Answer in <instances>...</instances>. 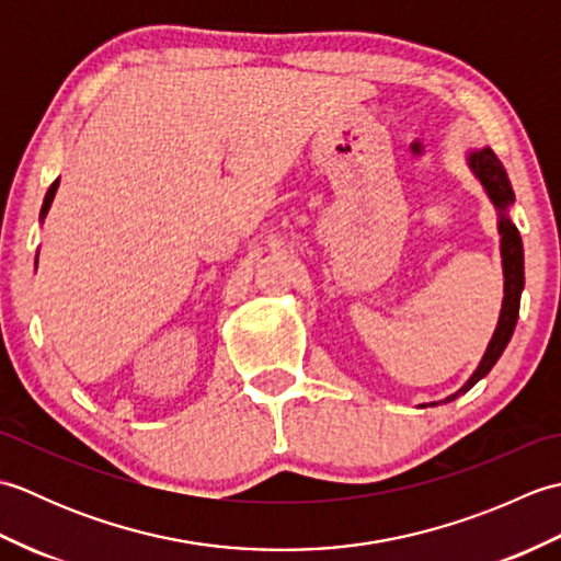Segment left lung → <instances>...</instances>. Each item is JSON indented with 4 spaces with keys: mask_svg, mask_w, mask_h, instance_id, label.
<instances>
[{
    "mask_svg": "<svg viewBox=\"0 0 561 561\" xmlns=\"http://www.w3.org/2000/svg\"><path fill=\"white\" fill-rule=\"evenodd\" d=\"M468 165L474 173V178L482 183L484 193L490 195L492 205L496 207V214H499L496 226H499V236H502V241H499L502 245H499V250H502V267H504V301H502V313H499L496 330L490 344H486V352L482 356V362L478 364V368H474L472 376L465 380V386L453 392V396L438 402H428L432 408H436L440 402L456 400L458 396L468 392L474 383H478V380H482L492 371V366L499 362V356L504 354L506 344L511 342V335H514L516 330L520 291H523V284H526V274H523V241L516 224L508 217V207L516 202V195H514V187L508 183L504 165L496 159V153L490 147L468 151ZM422 408H426V404H422Z\"/></svg>",
    "mask_w": 561,
    "mask_h": 561,
    "instance_id": "left-lung-1",
    "label": "left lung"
}]
</instances>
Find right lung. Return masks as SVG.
<instances>
[{
    "label": "right lung",
    "instance_id": "obj_1",
    "mask_svg": "<svg viewBox=\"0 0 561 561\" xmlns=\"http://www.w3.org/2000/svg\"><path fill=\"white\" fill-rule=\"evenodd\" d=\"M57 187H59V178H57V181H55L50 187H47L45 199H43V207H41V224H43V221H45V217H47V209H50V205H53ZM35 267H38V260H35Z\"/></svg>",
    "mask_w": 561,
    "mask_h": 561
}]
</instances>
